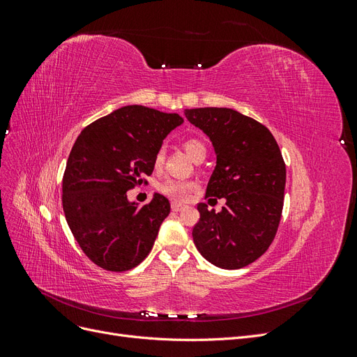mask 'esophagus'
Wrapping results in <instances>:
<instances>
[{
	"label": "esophagus",
	"mask_w": 357,
	"mask_h": 357,
	"mask_svg": "<svg viewBox=\"0 0 357 357\" xmlns=\"http://www.w3.org/2000/svg\"><path fill=\"white\" fill-rule=\"evenodd\" d=\"M183 207H185V205L177 202V201H172V202H171V210H172V211H180Z\"/></svg>",
	"instance_id": "34e87169"
}]
</instances>
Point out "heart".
Here are the masks:
<instances>
[{
    "label": "heart",
    "mask_w": 357,
    "mask_h": 357,
    "mask_svg": "<svg viewBox=\"0 0 357 357\" xmlns=\"http://www.w3.org/2000/svg\"><path fill=\"white\" fill-rule=\"evenodd\" d=\"M183 147H185L186 153L193 158L195 156L199 150L205 149L202 143H199L198 139H188V142L183 144ZM164 149H159L156 155H155V167H160L162 162H164ZM195 189V185L190 181H183V180H174V178H169L167 181H164L160 185V192L165 193V195L174 198V199H188L189 193Z\"/></svg>",
    "instance_id": "b5f03b06"
}]
</instances>
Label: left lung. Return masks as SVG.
<instances>
[{
  "mask_svg": "<svg viewBox=\"0 0 357 357\" xmlns=\"http://www.w3.org/2000/svg\"><path fill=\"white\" fill-rule=\"evenodd\" d=\"M185 116L210 138L215 153L205 197L226 199L219 213L198 204L193 243L215 266H247L268 250L282 218L286 186L282 152L268 128L236 110L205 107L186 109Z\"/></svg>",
  "mask_w": 357,
  "mask_h": 357,
  "instance_id": "1",
  "label": "left lung"
}]
</instances>
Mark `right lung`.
Here are the masks:
<instances>
[{
	"mask_svg": "<svg viewBox=\"0 0 357 357\" xmlns=\"http://www.w3.org/2000/svg\"><path fill=\"white\" fill-rule=\"evenodd\" d=\"M183 122L177 113L125 105L75 139L62 180V207L84 255L107 271H128L152 250L169 201L155 192L142 207L126 192L152 174L162 142Z\"/></svg>",
	"mask_w": 357,
	"mask_h": 357,
	"instance_id": "add662e5",
	"label": "right lung"
}]
</instances>
